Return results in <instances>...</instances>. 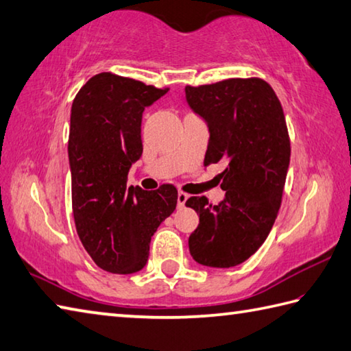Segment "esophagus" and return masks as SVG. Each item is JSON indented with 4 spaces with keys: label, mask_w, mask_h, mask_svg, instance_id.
Wrapping results in <instances>:
<instances>
[{
    "label": "esophagus",
    "mask_w": 351,
    "mask_h": 351,
    "mask_svg": "<svg viewBox=\"0 0 351 351\" xmlns=\"http://www.w3.org/2000/svg\"><path fill=\"white\" fill-rule=\"evenodd\" d=\"M189 197H190V195L184 193V191H180V193H178V207L184 208L185 207V202L189 201Z\"/></svg>",
    "instance_id": "1"
}]
</instances>
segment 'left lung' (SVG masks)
<instances>
[{"instance_id":"8db88e82","label":"left lung","mask_w":351,"mask_h":351,"mask_svg":"<svg viewBox=\"0 0 351 351\" xmlns=\"http://www.w3.org/2000/svg\"><path fill=\"white\" fill-rule=\"evenodd\" d=\"M185 100L208 126L205 167L226 164L222 202L208 204L205 196L185 202L199 216L190 254L204 266H237L263 245L278 215L291 161L283 108L257 77L185 86Z\"/></svg>"}]
</instances>
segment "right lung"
<instances>
[{"label":"right lung","instance_id":"right-lung-1","mask_svg":"<svg viewBox=\"0 0 351 351\" xmlns=\"http://www.w3.org/2000/svg\"><path fill=\"white\" fill-rule=\"evenodd\" d=\"M169 89L100 73L80 88L71 106L68 161L75 230L103 271L134 274L147 263L150 239L176 208L178 190L126 187L141 158L144 108Z\"/></svg>","mask_w":351,"mask_h":351}]
</instances>
